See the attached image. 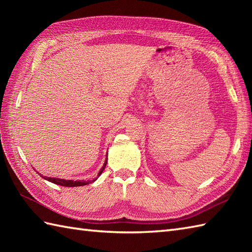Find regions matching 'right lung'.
<instances>
[{"mask_svg":"<svg viewBox=\"0 0 252 252\" xmlns=\"http://www.w3.org/2000/svg\"><path fill=\"white\" fill-rule=\"evenodd\" d=\"M106 164H107V159H106V161H105V163H104V165H103V168H101L100 171L98 172L97 176H99V175L101 174V172H103L105 167H106ZM37 173H39V172H37ZM40 175H41V174H40ZM42 178H43V179L46 180V181L52 182V183H54V184L61 185V186H66V187L83 186V185H87V184L92 183V182H94V181L96 180V179H94V180H92V181H83V180H82V181H72V180H63V179H57V178H46V176H43V175H42Z\"/></svg>","mask_w":252,"mask_h":252,"instance_id":"add662e5","label":"right lung"}]
</instances>
